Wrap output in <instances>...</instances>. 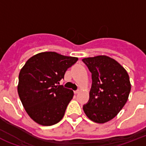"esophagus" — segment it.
Returning <instances> with one entry per match:
<instances>
[{
  "label": "esophagus",
  "mask_w": 146,
  "mask_h": 146,
  "mask_svg": "<svg viewBox=\"0 0 146 146\" xmlns=\"http://www.w3.org/2000/svg\"><path fill=\"white\" fill-rule=\"evenodd\" d=\"M80 92V90H76V91H74V93L75 94H78Z\"/></svg>",
  "instance_id": "obj_1"
}]
</instances>
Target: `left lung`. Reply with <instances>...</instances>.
<instances>
[{
    "mask_svg": "<svg viewBox=\"0 0 146 146\" xmlns=\"http://www.w3.org/2000/svg\"><path fill=\"white\" fill-rule=\"evenodd\" d=\"M92 73L89 100L83 106L86 115L94 122L104 123L117 115L127 103L131 84L127 70L105 55L83 58Z\"/></svg>",
    "mask_w": 146,
    "mask_h": 146,
    "instance_id": "obj_1",
    "label": "left lung"
}]
</instances>
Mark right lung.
Returning a JSON list of instances; mask_svg holds the SVG:
<instances>
[{
  "label": "right lung",
  "instance_id": "add662e5",
  "mask_svg": "<svg viewBox=\"0 0 146 146\" xmlns=\"http://www.w3.org/2000/svg\"><path fill=\"white\" fill-rule=\"evenodd\" d=\"M78 60L53 51L38 53L26 62L19 74L18 94L35 122L51 126L64 117L73 91L60 86L69 67Z\"/></svg>",
  "mask_w": 146,
  "mask_h": 146
}]
</instances>
